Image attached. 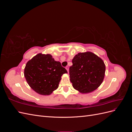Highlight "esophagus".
<instances>
[{"instance_id":"esophagus-1","label":"esophagus","mask_w":132,"mask_h":132,"mask_svg":"<svg viewBox=\"0 0 132 132\" xmlns=\"http://www.w3.org/2000/svg\"><path fill=\"white\" fill-rule=\"evenodd\" d=\"M65 68H66V69H67V70L68 71V73H69V67H68V66H67V67H65Z\"/></svg>"}]
</instances>
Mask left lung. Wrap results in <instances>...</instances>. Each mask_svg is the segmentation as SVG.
<instances>
[{
    "instance_id": "1",
    "label": "left lung",
    "mask_w": 132,
    "mask_h": 132,
    "mask_svg": "<svg viewBox=\"0 0 132 132\" xmlns=\"http://www.w3.org/2000/svg\"><path fill=\"white\" fill-rule=\"evenodd\" d=\"M69 68L70 80L74 88L82 94L89 93L100 85L106 67L102 59L90 52L79 53Z\"/></svg>"
}]
</instances>
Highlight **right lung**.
Instances as JSON below:
<instances>
[{
    "label": "right lung",
    "mask_w": 132,
    "mask_h": 132,
    "mask_svg": "<svg viewBox=\"0 0 132 132\" xmlns=\"http://www.w3.org/2000/svg\"><path fill=\"white\" fill-rule=\"evenodd\" d=\"M67 73L61 63L49 54L36 55L27 62L24 69L28 84L42 95H49L56 90L62 75Z\"/></svg>",
    "instance_id": "right-lung-1"
}]
</instances>
